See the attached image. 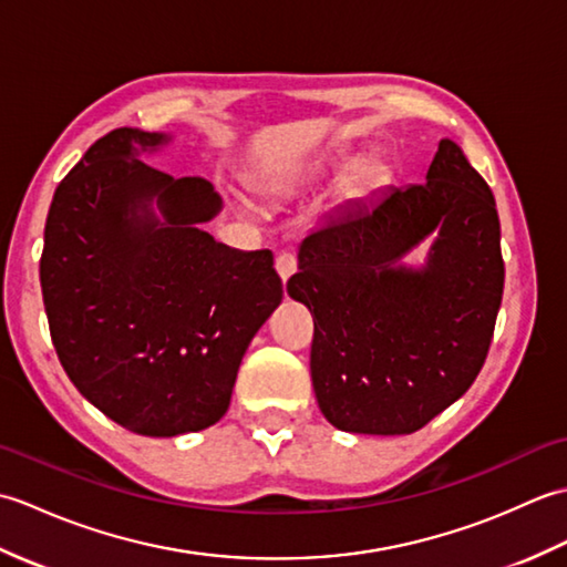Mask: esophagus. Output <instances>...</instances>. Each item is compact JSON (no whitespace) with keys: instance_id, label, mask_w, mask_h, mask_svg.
I'll list each match as a JSON object with an SVG mask.
<instances>
[{"instance_id":"esophagus-1","label":"esophagus","mask_w":567,"mask_h":567,"mask_svg":"<svg viewBox=\"0 0 567 567\" xmlns=\"http://www.w3.org/2000/svg\"><path fill=\"white\" fill-rule=\"evenodd\" d=\"M275 270H277V275H280L282 282L290 280V277H292L295 270H297L295 256H290V252H280V256L275 258Z\"/></svg>"}]
</instances>
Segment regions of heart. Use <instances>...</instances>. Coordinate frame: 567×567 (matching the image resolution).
Listing matches in <instances>:
<instances>
[{
    "mask_svg": "<svg viewBox=\"0 0 567 567\" xmlns=\"http://www.w3.org/2000/svg\"><path fill=\"white\" fill-rule=\"evenodd\" d=\"M346 167H351V171H348V175L343 177L341 189H339L341 202H353V199L365 197L368 192L375 189L384 177V167L378 161H358L351 148H341L333 153L309 155V158H299V161L256 165L248 173V183L260 197L280 199L311 183H319V179L327 177L329 173L346 171Z\"/></svg>",
    "mask_w": 567,
    "mask_h": 567,
    "instance_id": "1",
    "label": "heart"
}]
</instances>
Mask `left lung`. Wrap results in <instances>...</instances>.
Returning a JSON list of instances; mask_svg holds the SVG:
<instances>
[{
    "label": "left lung",
    "mask_w": 567,
    "mask_h": 567,
    "mask_svg": "<svg viewBox=\"0 0 567 567\" xmlns=\"http://www.w3.org/2000/svg\"><path fill=\"white\" fill-rule=\"evenodd\" d=\"M426 235L425 262L404 264ZM297 258L287 295L315 317L311 382L329 424L414 433L475 382L504 262L495 197L457 143L441 138L426 183L353 204Z\"/></svg>",
    "instance_id": "left-lung-1"
}]
</instances>
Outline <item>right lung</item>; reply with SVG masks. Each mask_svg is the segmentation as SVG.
<instances>
[{
    "instance_id": "right-lung-1",
    "label": "right lung",
    "mask_w": 567,
    "mask_h": 567,
    "mask_svg": "<svg viewBox=\"0 0 567 567\" xmlns=\"http://www.w3.org/2000/svg\"><path fill=\"white\" fill-rule=\"evenodd\" d=\"M171 134L114 128L58 185L41 290L68 378L141 436L216 424L248 343L282 302L270 250L228 248L202 224L221 197L143 163Z\"/></svg>"
}]
</instances>
